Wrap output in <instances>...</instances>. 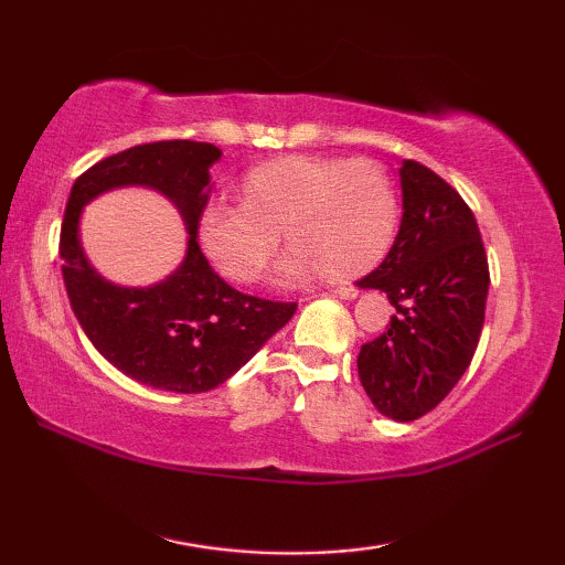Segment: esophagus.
Segmentation results:
<instances>
[{
    "label": "esophagus",
    "instance_id": "esophagus-1",
    "mask_svg": "<svg viewBox=\"0 0 565 565\" xmlns=\"http://www.w3.org/2000/svg\"><path fill=\"white\" fill-rule=\"evenodd\" d=\"M331 296H337V299H356L359 289L356 286H337V289H331Z\"/></svg>",
    "mask_w": 565,
    "mask_h": 565
}]
</instances>
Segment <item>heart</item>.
Instances as JSON below:
<instances>
[{"instance_id":"heart-1","label":"heart","mask_w":565,"mask_h":565,"mask_svg":"<svg viewBox=\"0 0 565 565\" xmlns=\"http://www.w3.org/2000/svg\"><path fill=\"white\" fill-rule=\"evenodd\" d=\"M244 202H209L199 238L224 276L252 284L279 246L294 244L276 266V281L323 271L353 279L394 242L398 199L386 169L371 159L284 157L248 171Z\"/></svg>"}]
</instances>
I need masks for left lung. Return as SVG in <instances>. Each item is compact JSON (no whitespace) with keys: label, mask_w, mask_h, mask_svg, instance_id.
Here are the masks:
<instances>
[{"label":"left lung","mask_w":565,"mask_h":565,"mask_svg":"<svg viewBox=\"0 0 565 565\" xmlns=\"http://www.w3.org/2000/svg\"><path fill=\"white\" fill-rule=\"evenodd\" d=\"M401 179L396 242L361 289L388 296L396 313L379 339L363 343L359 379L371 404L394 420H416L448 396L471 363L489 296L476 216L461 194L418 161Z\"/></svg>","instance_id":"8db88e82"}]
</instances>
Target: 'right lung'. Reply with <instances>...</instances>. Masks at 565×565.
<instances>
[{"instance_id": "1", "label": "right lung", "mask_w": 565, "mask_h": 565, "mask_svg": "<svg viewBox=\"0 0 565 565\" xmlns=\"http://www.w3.org/2000/svg\"><path fill=\"white\" fill-rule=\"evenodd\" d=\"M222 149L204 141H154L107 157L74 181L60 256L66 296L84 333L121 374L159 391L202 394L224 384L289 323L296 303L266 301L228 286L196 242ZM145 185L185 218V262L151 287H119L93 269L81 248V209L111 188Z\"/></svg>"}]
</instances>
